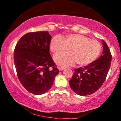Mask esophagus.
<instances>
[{
    "label": "esophagus",
    "instance_id": "34e87169",
    "mask_svg": "<svg viewBox=\"0 0 121 121\" xmlns=\"http://www.w3.org/2000/svg\"><path fill=\"white\" fill-rule=\"evenodd\" d=\"M58 68L59 69V70L60 71H62L65 69L64 68H63V67H58Z\"/></svg>",
    "mask_w": 121,
    "mask_h": 121
}]
</instances>
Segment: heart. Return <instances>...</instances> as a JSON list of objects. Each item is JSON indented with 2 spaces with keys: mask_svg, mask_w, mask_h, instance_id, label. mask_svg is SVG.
<instances>
[{
  "mask_svg": "<svg viewBox=\"0 0 121 121\" xmlns=\"http://www.w3.org/2000/svg\"><path fill=\"white\" fill-rule=\"evenodd\" d=\"M70 53L56 55L54 60L62 66H71L76 63L78 66H85L93 62L101 51L100 43L79 34L67 35L63 39L54 37L50 43V50L55 54L66 52Z\"/></svg>",
  "mask_w": 121,
  "mask_h": 121,
  "instance_id": "obj_1",
  "label": "heart"
}]
</instances>
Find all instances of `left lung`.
I'll list each match as a JSON object with an SVG mask.
<instances>
[{
    "mask_svg": "<svg viewBox=\"0 0 121 121\" xmlns=\"http://www.w3.org/2000/svg\"><path fill=\"white\" fill-rule=\"evenodd\" d=\"M103 52L99 58L84 67L75 69L69 81L71 89L82 96L90 95L99 90L105 82L112 62L107 44L102 40Z\"/></svg>",
    "mask_w": 121,
    "mask_h": 121,
    "instance_id": "1",
    "label": "left lung"
}]
</instances>
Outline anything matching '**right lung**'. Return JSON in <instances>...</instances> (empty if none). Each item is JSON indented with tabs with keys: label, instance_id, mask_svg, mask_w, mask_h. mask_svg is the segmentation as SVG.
Here are the masks:
<instances>
[{
	"label": "right lung",
	"instance_id": "add662e5",
	"mask_svg": "<svg viewBox=\"0 0 121 121\" xmlns=\"http://www.w3.org/2000/svg\"><path fill=\"white\" fill-rule=\"evenodd\" d=\"M51 40L48 31L29 32L20 39L14 51L18 78L34 95L48 92L59 73L50 53Z\"/></svg>",
	"mask_w": 121,
	"mask_h": 121
}]
</instances>
